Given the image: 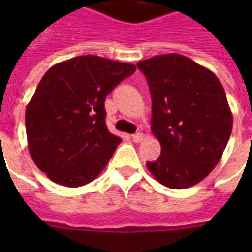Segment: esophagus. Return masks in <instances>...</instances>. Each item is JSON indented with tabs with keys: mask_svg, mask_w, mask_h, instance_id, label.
<instances>
[{
	"mask_svg": "<svg viewBox=\"0 0 252 252\" xmlns=\"http://www.w3.org/2000/svg\"><path fill=\"white\" fill-rule=\"evenodd\" d=\"M131 139H133V141H134V143H140V141L143 140V139H144V134L139 131V133L133 134V136H131Z\"/></svg>",
	"mask_w": 252,
	"mask_h": 252,
	"instance_id": "34e87169",
	"label": "esophagus"
}]
</instances>
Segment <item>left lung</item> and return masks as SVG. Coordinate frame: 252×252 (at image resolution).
Returning <instances> with one entry per match:
<instances>
[{"instance_id": "8db88e82", "label": "left lung", "mask_w": 252, "mask_h": 252, "mask_svg": "<svg viewBox=\"0 0 252 252\" xmlns=\"http://www.w3.org/2000/svg\"><path fill=\"white\" fill-rule=\"evenodd\" d=\"M151 94V131L160 157L146 162L164 187L196 185L218 165L233 129L226 92L210 70L177 53L137 63Z\"/></svg>"}]
</instances>
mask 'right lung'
<instances>
[{"label": "right lung", "instance_id": "right-lung-1", "mask_svg": "<svg viewBox=\"0 0 252 252\" xmlns=\"http://www.w3.org/2000/svg\"><path fill=\"white\" fill-rule=\"evenodd\" d=\"M136 65L78 56L49 68L25 112L28 147L56 184L77 188L96 178L122 141L105 123V99Z\"/></svg>", "mask_w": 252, "mask_h": 252}]
</instances>
